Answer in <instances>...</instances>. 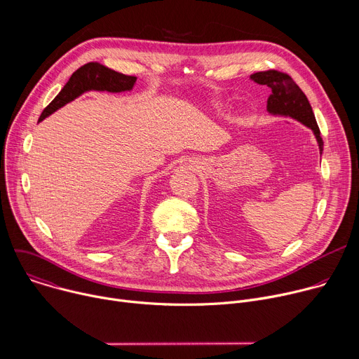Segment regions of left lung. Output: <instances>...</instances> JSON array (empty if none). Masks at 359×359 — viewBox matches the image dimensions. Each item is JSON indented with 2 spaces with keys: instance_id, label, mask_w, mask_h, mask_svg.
Wrapping results in <instances>:
<instances>
[{
  "instance_id": "8db88e82",
  "label": "left lung",
  "mask_w": 359,
  "mask_h": 359,
  "mask_svg": "<svg viewBox=\"0 0 359 359\" xmlns=\"http://www.w3.org/2000/svg\"><path fill=\"white\" fill-rule=\"evenodd\" d=\"M250 79L259 85H267L271 89V95L267 99V112L274 116L292 118L310 128L317 139L320 155H323L324 142L317 125L313 108L309 99L299 89V86L291 79L290 75L270 69L250 75Z\"/></svg>"
}]
</instances>
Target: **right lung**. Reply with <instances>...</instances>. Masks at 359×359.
<instances>
[{
	"instance_id": "add662e5",
	"label": "right lung",
	"mask_w": 359,
	"mask_h": 359,
	"mask_svg": "<svg viewBox=\"0 0 359 359\" xmlns=\"http://www.w3.org/2000/svg\"><path fill=\"white\" fill-rule=\"evenodd\" d=\"M136 83V76H129L112 71L97 62H89L76 69L61 92L55 96V99L43 109L38 122H42L49 115H53L69 102L76 99L85 92L99 90V92H126L132 90Z\"/></svg>"
}]
</instances>
